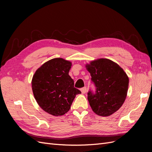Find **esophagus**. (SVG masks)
<instances>
[{
    "mask_svg": "<svg viewBox=\"0 0 152 152\" xmlns=\"http://www.w3.org/2000/svg\"><path fill=\"white\" fill-rule=\"evenodd\" d=\"M87 89L86 87H82V88L80 89V91H81L82 94H85L87 92Z\"/></svg>",
    "mask_w": 152,
    "mask_h": 152,
    "instance_id": "esophagus-1",
    "label": "esophagus"
}]
</instances>
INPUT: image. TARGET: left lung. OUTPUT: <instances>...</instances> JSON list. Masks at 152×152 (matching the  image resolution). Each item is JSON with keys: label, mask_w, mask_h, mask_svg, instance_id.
Wrapping results in <instances>:
<instances>
[{"label": "left lung", "mask_w": 152, "mask_h": 152, "mask_svg": "<svg viewBox=\"0 0 152 152\" xmlns=\"http://www.w3.org/2000/svg\"><path fill=\"white\" fill-rule=\"evenodd\" d=\"M96 91H89L87 99L93 111L107 117L117 112L126 98L129 78L115 62L102 58L86 65Z\"/></svg>", "instance_id": "obj_1"}]
</instances>
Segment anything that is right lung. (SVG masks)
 Listing matches in <instances>:
<instances>
[{
    "instance_id": "right-lung-1",
    "label": "right lung",
    "mask_w": 152,
    "mask_h": 152,
    "mask_svg": "<svg viewBox=\"0 0 152 152\" xmlns=\"http://www.w3.org/2000/svg\"><path fill=\"white\" fill-rule=\"evenodd\" d=\"M71 66L70 61L54 58L38 68L32 78V91L37 102L53 115L68 112L75 96L81 93L68 75Z\"/></svg>"
}]
</instances>
